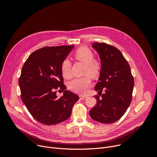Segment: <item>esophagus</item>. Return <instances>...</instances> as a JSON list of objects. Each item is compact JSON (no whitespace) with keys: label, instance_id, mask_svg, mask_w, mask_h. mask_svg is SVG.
Here are the masks:
<instances>
[{"label":"esophagus","instance_id":"1","mask_svg":"<svg viewBox=\"0 0 157 157\" xmlns=\"http://www.w3.org/2000/svg\"><path fill=\"white\" fill-rule=\"evenodd\" d=\"M79 98L81 99H82V100H83V99H85L86 98H87V96H84V95H80L79 96Z\"/></svg>","mask_w":157,"mask_h":157}]
</instances>
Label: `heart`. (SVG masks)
I'll list each match as a JSON object with an SVG mask.
<instances>
[{
  "label": "heart",
  "mask_w": 157,
  "mask_h": 157,
  "mask_svg": "<svg viewBox=\"0 0 157 157\" xmlns=\"http://www.w3.org/2000/svg\"><path fill=\"white\" fill-rule=\"evenodd\" d=\"M73 58L76 61L84 64L83 75L88 76L73 79L69 83L68 87L73 92L85 94L91 84V79L89 77L93 79L98 78L101 73L102 64L100 61L94 58L93 52L86 46H82L78 49L74 53ZM61 71L64 78H71V63L69 60L64 59L62 62Z\"/></svg>",
  "instance_id": "heart-1"
}]
</instances>
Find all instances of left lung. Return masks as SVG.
Wrapping results in <instances>:
<instances>
[{
    "label": "left lung",
    "instance_id": "1",
    "mask_svg": "<svg viewBox=\"0 0 157 157\" xmlns=\"http://www.w3.org/2000/svg\"><path fill=\"white\" fill-rule=\"evenodd\" d=\"M92 47L100 57L102 70L94 88L98 91V95L94 96L97 103L90 115L96 121L112 123L122 117L131 103L134 79L119 49L104 42H94ZM103 90L105 93L102 94Z\"/></svg>",
    "mask_w": 157,
    "mask_h": 157
}]
</instances>
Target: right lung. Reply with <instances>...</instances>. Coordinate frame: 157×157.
Returning a JSON list of instances; mask_svg holds the SVG:
<instances>
[{"label": "right lung", "mask_w": 157, "mask_h": 157, "mask_svg": "<svg viewBox=\"0 0 157 157\" xmlns=\"http://www.w3.org/2000/svg\"><path fill=\"white\" fill-rule=\"evenodd\" d=\"M73 46L44 47L33 52L24 64L19 84L21 99L31 115L39 122L47 125L66 120L79 99L64 84L62 62ZM64 90L60 98L56 90Z\"/></svg>", "instance_id": "1"}]
</instances>
